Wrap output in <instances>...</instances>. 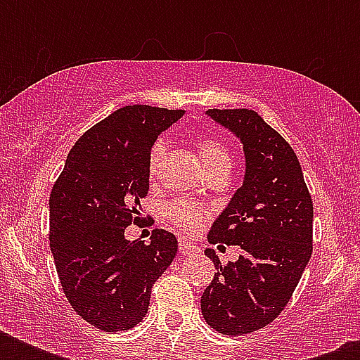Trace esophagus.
Wrapping results in <instances>:
<instances>
[{
  "mask_svg": "<svg viewBox=\"0 0 360 360\" xmlns=\"http://www.w3.org/2000/svg\"><path fill=\"white\" fill-rule=\"evenodd\" d=\"M194 250H196V246L192 245L191 240L179 239V252H181V254H192Z\"/></svg>",
  "mask_w": 360,
  "mask_h": 360,
  "instance_id": "esophagus-1",
  "label": "esophagus"
}]
</instances>
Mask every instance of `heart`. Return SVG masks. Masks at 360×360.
<instances>
[{
    "label": "heart",
    "mask_w": 360,
    "mask_h": 360,
    "mask_svg": "<svg viewBox=\"0 0 360 360\" xmlns=\"http://www.w3.org/2000/svg\"><path fill=\"white\" fill-rule=\"evenodd\" d=\"M200 157H202L203 166L207 168V172H217V169H228L230 172L233 166V157L231 151L228 149L224 141L219 138H202L200 140ZM164 158V143L157 141L149 151V160H147V172L151 177L158 174L160 164ZM164 213L177 228L185 231H194L198 226L202 224L203 220V207L200 203L188 198H177L166 203Z\"/></svg>",
    "instance_id": "1"
}]
</instances>
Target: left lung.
<instances>
[{
  "label": "left lung",
  "mask_w": 360,
  "mask_h": 360,
  "mask_svg": "<svg viewBox=\"0 0 360 360\" xmlns=\"http://www.w3.org/2000/svg\"><path fill=\"white\" fill-rule=\"evenodd\" d=\"M211 120L243 143L246 172L209 231L213 245L243 254L222 265L213 248L214 278L202 295L207 325L222 335H248L278 318L312 256V198L291 146L254 110H209Z\"/></svg>",
  "instance_id": "1"
}]
</instances>
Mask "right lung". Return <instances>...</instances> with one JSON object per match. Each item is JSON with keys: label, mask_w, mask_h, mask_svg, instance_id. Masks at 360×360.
Segmentation results:
<instances>
[{"label": "right lung", "mask_w": 360, "mask_h": 360, "mask_svg": "<svg viewBox=\"0 0 360 360\" xmlns=\"http://www.w3.org/2000/svg\"><path fill=\"white\" fill-rule=\"evenodd\" d=\"M183 110L132 104L87 130L70 149L50 194V248L67 301L106 333L146 318L151 288L177 254V239L153 230L127 240L149 191L147 160L158 134Z\"/></svg>", "instance_id": "1"}]
</instances>
